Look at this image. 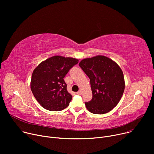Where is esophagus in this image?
Here are the masks:
<instances>
[{
	"label": "esophagus",
	"mask_w": 154,
	"mask_h": 154,
	"mask_svg": "<svg viewBox=\"0 0 154 154\" xmlns=\"http://www.w3.org/2000/svg\"><path fill=\"white\" fill-rule=\"evenodd\" d=\"M76 94H78V95H81V94H82V91H79L78 92H76Z\"/></svg>",
	"instance_id": "esophagus-1"
}]
</instances>
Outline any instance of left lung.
Segmentation results:
<instances>
[{
  "label": "left lung",
  "instance_id": "1",
  "mask_svg": "<svg viewBox=\"0 0 154 154\" xmlns=\"http://www.w3.org/2000/svg\"><path fill=\"white\" fill-rule=\"evenodd\" d=\"M90 79L92 98L85 102L86 108L96 114L111 111L121 100L125 89L123 72L117 63L104 56L82 59L79 63Z\"/></svg>",
  "mask_w": 154,
  "mask_h": 154
}]
</instances>
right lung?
<instances>
[{"label":"right lung","mask_w":154,"mask_h":154,"mask_svg":"<svg viewBox=\"0 0 154 154\" xmlns=\"http://www.w3.org/2000/svg\"><path fill=\"white\" fill-rule=\"evenodd\" d=\"M78 61L72 57L55 56L43 61L34 69L30 89L45 109L59 111L69 105L72 95L68 92L63 78Z\"/></svg>","instance_id":"1"}]
</instances>
